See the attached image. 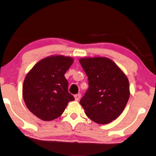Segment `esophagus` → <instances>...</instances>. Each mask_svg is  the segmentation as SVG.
Returning a JSON list of instances; mask_svg holds the SVG:
<instances>
[{"mask_svg": "<svg viewBox=\"0 0 156 156\" xmlns=\"http://www.w3.org/2000/svg\"><path fill=\"white\" fill-rule=\"evenodd\" d=\"M74 97H75V100H76V101H78L80 98V94H77Z\"/></svg>", "mask_w": 156, "mask_h": 156, "instance_id": "esophagus-1", "label": "esophagus"}]
</instances>
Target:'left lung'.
<instances>
[{
    "instance_id": "1",
    "label": "left lung",
    "mask_w": 156,
    "mask_h": 156,
    "mask_svg": "<svg viewBox=\"0 0 156 156\" xmlns=\"http://www.w3.org/2000/svg\"><path fill=\"white\" fill-rule=\"evenodd\" d=\"M79 62L89 80V88L80 101V105L94 122H112L122 114L129 99L128 78L106 57L81 58Z\"/></svg>"
}]
</instances>
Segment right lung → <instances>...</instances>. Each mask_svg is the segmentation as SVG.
Listing matches in <instances>:
<instances>
[{
    "label": "right lung",
    "instance_id": "right-lung-1",
    "mask_svg": "<svg viewBox=\"0 0 156 156\" xmlns=\"http://www.w3.org/2000/svg\"><path fill=\"white\" fill-rule=\"evenodd\" d=\"M73 58L62 55H51L40 60L25 78L23 97L27 108L44 121L60 117L69 101L75 98L68 92L64 77Z\"/></svg>",
    "mask_w": 156,
    "mask_h": 156
}]
</instances>
